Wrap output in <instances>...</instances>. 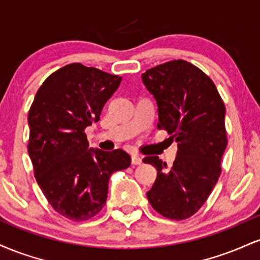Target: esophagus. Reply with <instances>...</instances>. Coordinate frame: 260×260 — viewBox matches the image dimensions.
<instances>
[{
  "instance_id": "obj_1",
  "label": "esophagus",
  "mask_w": 260,
  "mask_h": 260,
  "mask_svg": "<svg viewBox=\"0 0 260 260\" xmlns=\"http://www.w3.org/2000/svg\"><path fill=\"white\" fill-rule=\"evenodd\" d=\"M132 164L133 165H140L142 164V157L139 155H132Z\"/></svg>"
}]
</instances>
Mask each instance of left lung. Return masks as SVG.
<instances>
[{"label":"left lung","mask_w":260,"mask_h":260,"mask_svg":"<svg viewBox=\"0 0 260 260\" xmlns=\"http://www.w3.org/2000/svg\"><path fill=\"white\" fill-rule=\"evenodd\" d=\"M142 79L156 100L157 128L178 148L170 169L157 156L143 160L157 171L148 201L168 219H188L203 207L221 174L228 145L225 105L213 80L183 59L150 68Z\"/></svg>","instance_id":"left-lung-1"}]
</instances>
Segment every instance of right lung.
Masks as SVG:
<instances>
[{"instance_id": "right-lung-1", "label": "right lung", "mask_w": 260, "mask_h": 260, "mask_svg": "<svg viewBox=\"0 0 260 260\" xmlns=\"http://www.w3.org/2000/svg\"><path fill=\"white\" fill-rule=\"evenodd\" d=\"M121 80L98 68L67 64L45 79L29 110L35 178L50 205L72 221L96 215L106 203L110 176L131 165L121 149H89L84 132L100 120Z\"/></svg>"}]
</instances>
